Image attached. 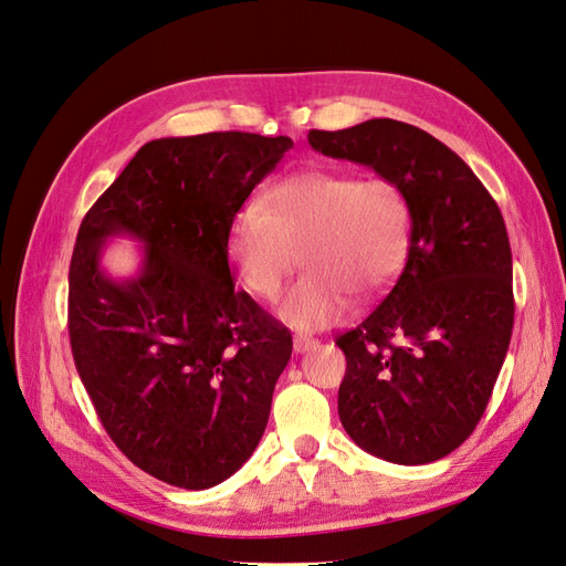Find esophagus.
Returning a JSON list of instances; mask_svg holds the SVG:
<instances>
[{"label":"esophagus","instance_id":"esophagus-1","mask_svg":"<svg viewBox=\"0 0 566 566\" xmlns=\"http://www.w3.org/2000/svg\"><path fill=\"white\" fill-rule=\"evenodd\" d=\"M319 346V340L316 338H310V336H295V340H293V348H295V353H310L312 348H316Z\"/></svg>","mask_w":566,"mask_h":566}]
</instances>
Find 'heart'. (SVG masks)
<instances>
[{
  "instance_id": "b5f03b06",
  "label": "heart",
  "mask_w": 566,
  "mask_h": 566,
  "mask_svg": "<svg viewBox=\"0 0 566 566\" xmlns=\"http://www.w3.org/2000/svg\"><path fill=\"white\" fill-rule=\"evenodd\" d=\"M269 209L247 203L232 218L228 256L240 283L275 300L300 254L305 275L291 287L279 316L297 331L340 322L350 293L379 295L408 254L410 209L389 177L310 168L269 191Z\"/></svg>"
}]
</instances>
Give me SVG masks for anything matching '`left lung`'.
Listing matches in <instances>:
<instances>
[{
    "label": "left lung",
    "mask_w": 566,
    "mask_h": 566,
    "mask_svg": "<svg viewBox=\"0 0 566 566\" xmlns=\"http://www.w3.org/2000/svg\"><path fill=\"white\" fill-rule=\"evenodd\" d=\"M307 139L394 179L410 209L401 275L336 338L346 353L340 422L377 459H444L473 434L512 340V247L500 206L449 146L412 124L367 119Z\"/></svg>",
    "instance_id": "left-lung-1"
}]
</instances>
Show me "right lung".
<instances>
[{
    "mask_svg": "<svg viewBox=\"0 0 566 566\" xmlns=\"http://www.w3.org/2000/svg\"><path fill=\"white\" fill-rule=\"evenodd\" d=\"M291 148L247 132L148 142L81 220L69 266L78 377L117 449L168 485H218L266 430L293 338L235 291L228 235ZM115 234L145 244L124 282L99 266Z\"/></svg>",
    "mask_w": 566,
    "mask_h": 566,
    "instance_id": "1",
    "label": "right lung"
}]
</instances>
